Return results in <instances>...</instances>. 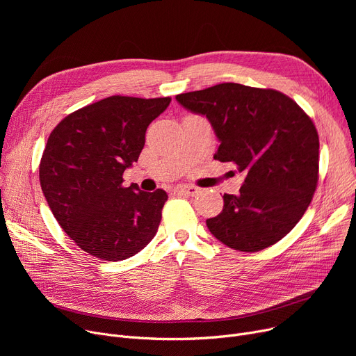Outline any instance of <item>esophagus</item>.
<instances>
[{
    "mask_svg": "<svg viewBox=\"0 0 356 356\" xmlns=\"http://www.w3.org/2000/svg\"><path fill=\"white\" fill-rule=\"evenodd\" d=\"M199 192H200L199 188H196V186H191V184H179L175 188V193L184 195V196H195Z\"/></svg>",
    "mask_w": 356,
    "mask_h": 356,
    "instance_id": "esophagus-1",
    "label": "esophagus"
}]
</instances>
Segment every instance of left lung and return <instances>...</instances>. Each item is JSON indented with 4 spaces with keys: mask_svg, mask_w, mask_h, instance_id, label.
I'll use <instances>...</instances> for the list:
<instances>
[{
    "mask_svg": "<svg viewBox=\"0 0 356 356\" xmlns=\"http://www.w3.org/2000/svg\"><path fill=\"white\" fill-rule=\"evenodd\" d=\"M176 101L207 117L219 140L213 159L245 175L239 195H223L207 220L222 244L255 252L284 238L302 219L319 180V136L306 112L274 89L219 83Z\"/></svg>",
    "mask_w": 356,
    "mask_h": 356,
    "instance_id": "8db88e82",
    "label": "left lung"
}]
</instances>
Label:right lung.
Here are the masks:
<instances>
[{"label": "right lung", "mask_w": 356, "mask_h": 356, "mask_svg": "<svg viewBox=\"0 0 356 356\" xmlns=\"http://www.w3.org/2000/svg\"><path fill=\"white\" fill-rule=\"evenodd\" d=\"M172 98L114 95L72 112L54 127L40 161V184L56 220L85 252L121 261L159 229L167 193L122 186L138 160L147 127Z\"/></svg>", "instance_id": "right-lung-1"}]
</instances>
